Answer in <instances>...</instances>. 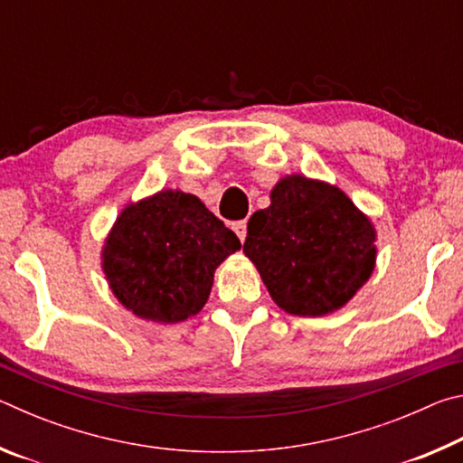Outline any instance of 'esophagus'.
Masks as SVG:
<instances>
[{
    "label": "esophagus",
    "mask_w": 463,
    "mask_h": 463,
    "mask_svg": "<svg viewBox=\"0 0 463 463\" xmlns=\"http://www.w3.org/2000/svg\"><path fill=\"white\" fill-rule=\"evenodd\" d=\"M232 231L237 232V237H239L241 242H242V241H245V237H247V222H245V221L234 222V224H232Z\"/></svg>",
    "instance_id": "1"
}]
</instances>
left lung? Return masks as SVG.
I'll list each match as a JSON object with an SVG mask.
<instances>
[{"instance_id":"8db88e82","label":"left lung","mask_w":463,"mask_h":463,"mask_svg":"<svg viewBox=\"0 0 463 463\" xmlns=\"http://www.w3.org/2000/svg\"><path fill=\"white\" fill-rule=\"evenodd\" d=\"M271 203L249 218L245 253L271 300L294 317L343 308L375 268V226L339 187L281 177Z\"/></svg>"}]
</instances>
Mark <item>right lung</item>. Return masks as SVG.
Here are the masks:
<instances>
[{"mask_svg": "<svg viewBox=\"0 0 463 463\" xmlns=\"http://www.w3.org/2000/svg\"><path fill=\"white\" fill-rule=\"evenodd\" d=\"M241 241L200 198L161 190L128 203L101 247V269L124 308L151 323L198 315L214 271Z\"/></svg>", "mask_w": 463, "mask_h": 463, "instance_id": "1", "label": "right lung"}]
</instances>
